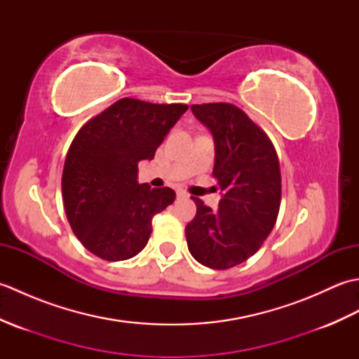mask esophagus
Segmentation results:
<instances>
[{
  "label": "esophagus",
  "instance_id": "esophagus-1",
  "mask_svg": "<svg viewBox=\"0 0 359 359\" xmlns=\"http://www.w3.org/2000/svg\"><path fill=\"white\" fill-rule=\"evenodd\" d=\"M188 194L184 191V189H177V197H187Z\"/></svg>",
  "mask_w": 359,
  "mask_h": 359
}]
</instances>
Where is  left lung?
<instances>
[{
  "label": "left lung",
  "instance_id": "1",
  "mask_svg": "<svg viewBox=\"0 0 359 359\" xmlns=\"http://www.w3.org/2000/svg\"><path fill=\"white\" fill-rule=\"evenodd\" d=\"M197 120L216 144L212 175L222 199L211 210L193 197L194 219L185 228L188 250L197 262L226 270L262 247L280 207V168L270 137L231 103L193 104Z\"/></svg>",
  "mask_w": 359,
  "mask_h": 359
}]
</instances>
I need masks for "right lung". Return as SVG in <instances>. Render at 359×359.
<instances>
[{"label": "right lung", "mask_w": 359, "mask_h": 359, "mask_svg": "<svg viewBox=\"0 0 359 359\" xmlns=\"http://www.w3.org/2000/svg\"><path fill=\"white\" fill-rule=\"evenodd\" d=\"M187 104L121 98L80 128L66 154L62 193L67 222L90 253L126 261L148 243L152 217L175 199L171 188L137 182Z\"/></svg>", "instance_id": "right-lung-1"}]
</instances>
